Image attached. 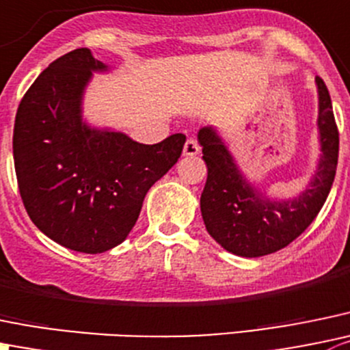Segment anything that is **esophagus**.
<instances>
[{"instance_id": "34e87169", "label": "esophagus", "mask_w": 350, "mask_h": 350, "mask_svg": "<svg viewBox=\"0 0 350 350\" xmlns=\"http://www.w3.org/2000/svg\"><path fill=\"white\" fill-rule=\"evenodd\" d=\"M200 152V145L195 138H188L185 144V148H183V154L188 155V157H195L196 154Z\"/></svg>"}]
</instances>
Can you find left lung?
<instances>
[{
	"mask_svg": "<svg viewBox=\"0 0 350 350\" xmlns=\"http://www.w3.org/2000/svg\"><path fill=\"white\" fill-rule=\"evenodd\" d=\"M320 96L321 159L310 188L297 198L272 202L251 188L213 128H202L198 142L206 164L200 206L210 236L229 253L246 258L275 253L308 229L321 210L335 179L338 128L327 85L317 77Z\"/></svg>",
	"mask_w": 350,
	"mask_h": 350,
	"instance_id": "1",
	"label": "left lung"
}]
</instances>
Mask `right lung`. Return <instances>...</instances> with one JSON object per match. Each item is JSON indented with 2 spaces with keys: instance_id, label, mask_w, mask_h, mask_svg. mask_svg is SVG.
I'll return each instance as SVG.
<instances>
[{
  "instance_id": "add662e5",
  "label": "right lung",
  "mask_w": 350,
  "mask_h": 350,
  "mask_svg": "<svg viewBox=\"0 0 350 350\" xmlns=\"http://www.w3.org/2000/svg\"><path fill=\"white\" fill-rule=\"evenodd\" d=\"M106 70L87 47L57 57L20 100L13 159L23 206L57 244L104 253L126 239L155 181L181 157L186 137L154 145L81 123L92 71Z\"/></svg>"
}]
</instances>
